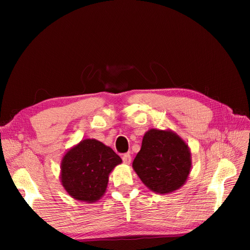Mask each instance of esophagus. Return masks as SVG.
Here are the masks:
<instances>
[{"label":"esophagus","mask_w":250,"mask_h":250,"mask_svg":"<svg viewBox=\"0 0 250 250\" xmlns=\"http://www.w3.org/2000/svg\"><path fill=\"white\" fill-rule=\"evenodd\" d=\"M122 160H123V163L126 164V165H129L130 162H131V155L129 153H126L122 156Z\"/></svg>","instance_id":"34e87169"}]
</instances>
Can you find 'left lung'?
Segmentation results:
<instances>
[{
  "mask_svg": "<svg viewBox=\"0 0 250 250\" xmlns=\"http://www.w3.org/2000/svg\"><path fill=\"white\" fill-rule=\"evenodd\" d=\"M132 167L151 191L172 193L185 185L190 174L191 151L175 132L150 129L144 134Z\"/></svg>",
  "mask_w": 250,
  "mask_h": 250,
  "instance_id": "obj_1",
  "label": "left lung"
}]
</instances>
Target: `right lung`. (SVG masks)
Wrapping results in <instances>:
<instances>
[{
    "label": "right lung",
    "mask_w": 250,
    "mask_h": 250,
    "mask_svg": "<svg viewBox=\"0 0 250 250\" xmlns=\"http://www.w3.org/2000/svg\"><path fill=\"white\" fill-rule=\"evenodd\" d=\"M121 163L110 147L95 139L83 140L62 157L60 180L74 199L93 203L105 194L109 173Z\"/></svg>",
    "instance_id": "right-lung-1"
}]
</instances>
